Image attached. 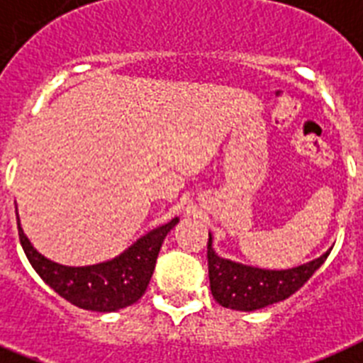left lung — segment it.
Segmentation results:
<instances>
[{"mask_svg": "<svg viewBox=\"0 0 363 363\" xmlns=\"http://www.w3.org/2000/svg\"><path fill=\"white\" fill-rule=\"evenodd\" d=\"M211 233L208 241L209 287L215 301L224 308L239 311H254L271 306L274 302L286 301L287 296L298 291L321 267L330 250L313 262L284 271L250 267L242 263L217 256L211 247Z\"/></svg>", "mask_w": 363, "mask_h": 363, "instance_id": "8db88e82", "label": "left lung"}]
</instances>
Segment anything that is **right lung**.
I'll return each instance as SVG.
<instances>
[{
	"label": "right lung",
	"instance_id": "obj_1",
	"mask_svg": "<svg viewBox=\"0 0 363 363\" xmlns=\"http://www.w3.org/2000/svg\"><path fill=\"white\" fill-rule=\"evenodd\" d=\"M16 220L23 252L38 277L74 306L106 313L131 306L145 295L161 245L179 218H172L137 239L121 256L86 267H68L44 257L23 233L20 217Z\"/></svg>",
	"mask_w": 363,
	"mask_h": 363
}]
</instances>
